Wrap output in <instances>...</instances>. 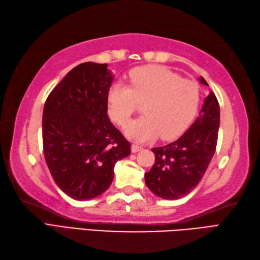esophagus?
<instances>
[{"mask_svg":"<svg viewBox=\"0 0 260 260\" xmlns=\"http://www.w3.org/2000/svg\"><path fill=\"white\" fill-rule=\"evenodd\" d=\"M141 149H144V147L137 145V144H134L131 146V151L132 152H138V151H140Z\"/></svg>","mask_w":260,"mask_h":260,"instance_id":"obj_1","label":"esophagus"}]
</instances>
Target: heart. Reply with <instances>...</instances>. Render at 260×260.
Returning a JSON list of instances; mask_svg holds the SVG:
<instances>
[{"instance_id":"heart-1","label":"heart","mask_w":260,"mask_h":260,"mask_svg":"<svg viewBox=\"0 0 260 260\" xmlns=\"http://www.w3.org/2000/svg\"><path fill=\"white\" fill-rule=\"evenodd\" d=\"M130 87L115 83L108 93L109 113L114 122L125 125L145 103V115L126 126V136L137 141H147L160 136L169 139L187 128L200 105L197 83L165 67H140L129 76Z\"/></svg>"}]
</instances>
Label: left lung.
Masks as SVG:
<instances>
[{
    "label": "left lung",
    "instance_id": "8db88e82",
    "mask_svg": "<svg viewBox=\"0 0 260 260\" xmlns=\"http://www.w3.org/2000/svg\"><path fill=\"white\" fill-rule=\"evenodd\" d=\"M200 82L208 85L201 76ZM220 125V107L213 92L184 135L171 144L152 148L155 164L145 174L151 192L165 200H177L198 186L214 155Z\"/></svg>",
    "mask_w": 260,
    "mask_h": 260
}]
</instances>
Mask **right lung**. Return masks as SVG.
Here are the masks:
<instances>
[{"label":"right lung","instance_id":"obj_1","mask_svg":"<svg viewBox=\"0 0 260 260\" xmlns=\"http://www.w3.org/2000/svg\"><path fill=\"white\" fill-rule=\"evenodd\" d=\"M108 63L83 62L47 98L42 144L52 178L74 200L99 197L113 181L115 162L130 155V142L111 123Z\"/></svg>","mask_w":260,"mask_h":260}]
</instances>
